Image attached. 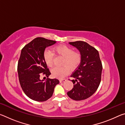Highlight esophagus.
<instances>
[{
    "instance_id": "obj_1",
    "label": "esophagus",
    "mask_w": 125,
    "mask_h": 125,
    "mask_svg": "<svg viewBox=\"0 0 125 125\" xmlns=\"http://www.w3.org/2000/svg\"><path fill=\"white\" fill-rule=\"evenodd\" d=\"M65 81H66V79H60V83H63V82H64Z\"/></svg>"
}]
</instances>
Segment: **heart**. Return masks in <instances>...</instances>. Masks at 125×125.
I'll return each mask as SVG.
<instances>
[{"instance_id":"heart-1","label":"heart","mask_w":125,"mask_h":125,"mask_svg":"<svg viewBox=\"0 0 125 125\" xmlns=\"http://www.w3.org/2000/svg\"><path fill=\"white\" fill-rule=\"evenodd\" d=\"M55 53L64 58L62 67H54L51 71L52 75L55 78H63L66 76L71 70H74L79 66L82 61V55L79 52L74 51V50L66 45L56 46L54 48ZM43 58L48 67L53 65L54 53L50 50H46L43 53Z\"/></svg>"}]
</instances>
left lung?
<instances>
[{
  "instance_id": "1",
  "label": "left lung",
  "mask_w": 125,
  "mask_h": 125,
  "mask_svg": "<svg viewBox=\"0 0 125 125\" xmlns=\"http://www.w3.org/2000/svg\"><path fill=\"white\" fill-rule=\"evenodd\" d=\"M79 51L82 61L78 68L71 75L73 88L67 92L69 98L83 100L89 98L98 89L101 79L103 65L98 50L85 42H69Z\"/></svg>"
}]
</instances>
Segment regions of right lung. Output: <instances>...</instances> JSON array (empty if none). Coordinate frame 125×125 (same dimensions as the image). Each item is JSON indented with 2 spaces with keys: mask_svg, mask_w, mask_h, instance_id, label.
Segmentation results:
<instances>
[{
  "mask_svg": "<svg viewBox=\"0 0 125 125\" xmlns=\"http://www.w3.org/2000/svg\"><path fill=\"white\" fill-rule=\"evenodd\" d=\"M56 41L37 37L25 45L21 50L18 64L19 80L23 92L29 98L37 101H45L52 96L57 79H50L51 72L44 60L45 48ZM42 75L47 77L41 80ZM46 78V77H45Z\"/></svg>",
  "mask_w": 125,
  "mask_h": 125,
  "instance_id": "1",
  "label": "right lung"
}]
</instances>
